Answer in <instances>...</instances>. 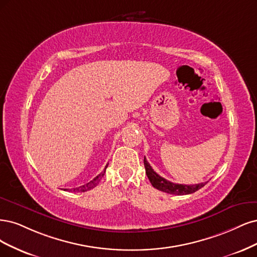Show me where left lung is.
<instances>
[{
    "label": "left lung",
    "mask_w": 257,
    "mask_h": 257,
    "mask_svg": "<svg viewBox=\"0 0 257 257\" xmlns=\"http://www.w3.org/2000/svg\"><path fill=\"white\" fill-rule=\"evenodd\" d=\"M144 167L146 171V175L150 179L151 184L153 185L154 188L160 190L162 192L169 193V194H175V195H185V194H191L194 193L197 190H200L203 188L208 181L206 183H201V184H196V185H181V184H174L172 181H169L165 178L161 177L160 175L157 174L153 168L151 167V164L148 163L146 158L144 157Z\"/></svg>",
    "instance_id": "1"
}]
</instances>
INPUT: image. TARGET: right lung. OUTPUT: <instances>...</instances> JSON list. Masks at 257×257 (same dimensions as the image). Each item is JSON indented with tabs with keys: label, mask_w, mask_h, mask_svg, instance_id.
I'll list each match as a JSON object with an SVG mask.
<instances>
[{
	"label": "right lung",
	"mask_w": 257,
	"mask_h": 257,
	"mask_svg": "<svg viewBox=\"0 0 257 257\" xmlns=\"http://www.w3.org/2000/svg\"><path fill=\"white\" fill-rule=\"evenodd\" d=\"M107 164H109V163H107ZM107 164H106V167L104 168V170L100 174H99V175H97L94 179L88 181L87 184L82 185V186H80L78 188H73V189H70V190L69 189H65V190H67V191H73V192H85V191H88V190H90V189L95 188L99 184V181H100V179L103 177L104 173H105V170L107 168Z\"/></svg>",
	"instance_id": "1"
}]
</instances>
